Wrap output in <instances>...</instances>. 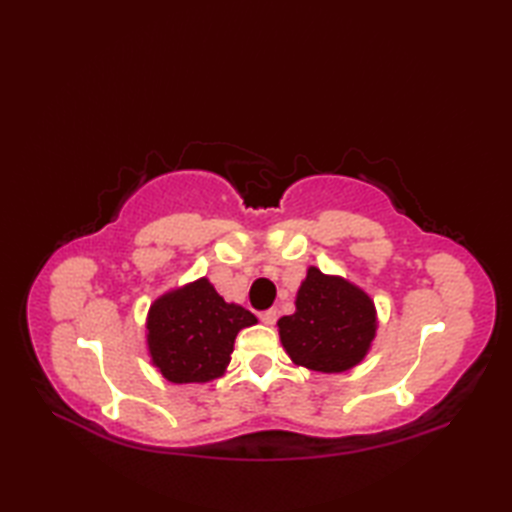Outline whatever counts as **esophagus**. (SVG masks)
Wrapping results in <instances>:
<instances>
[{
    "label": "esophagus",
    "mask_w": 512,
    "mask_h": 512,
    "mask_svg": "<svg viewBox=\"0 0 512 512\" xmlns=\"http://www.w3.org/2000/svg\"><path fill=\"white\" fill-rule=\"evenodd\" d=\"M259 319H262L264 325H273L277 321V310H266L259 314Z\"/></svg>",
    "instance_id": "esophagus-1"
}]
</instances>
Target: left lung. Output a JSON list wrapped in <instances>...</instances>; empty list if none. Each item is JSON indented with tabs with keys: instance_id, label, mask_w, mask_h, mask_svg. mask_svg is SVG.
I'll list each match as a JSON object with an SVG mask.
<instances>
[{
	"instance_id": "left-lung-1",
	"label": "left lung",
	"mask_w": 512,
	"mask_h": 512,
	"mask_svg": "<svg viewBox=\"0 0 512 512\" xmlns=\"http://www.w3.org/2000/svg\"><path fill=\"white\" fill-rule=\"evenodd\" d=\"M295 314L277 321L292 363L321 374L356 367L372 350L378 317L372 297L339 275L308 268L295 299Z\"/></svg>"
}]
</instances>
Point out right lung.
<instances>
[{
	"instance_id": "obj_1",
	"label": "right lung",
	"mask_w": 512,
	"mask_h": 512,
	"mask_svg": "<svg viewBox=\"0 0 512 512\" xmlns=\"http://www.w3.org/2000/svg\"><path fill=\"white\" fill-rule=\"evenodd\" d=\"M257 323L237 303H226L206 277L160 295L147 312V354L169 383H211L231 363L235 336Z\"/></svg>"
}]
</instances>
